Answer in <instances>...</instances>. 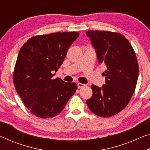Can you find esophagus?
Returning a JSON list of instances; mask_svg holds the SVG:
<instances>
[{
  "mask_svg": "<svg viewBox=\"0 0 150 150\" xmlns=\"http://www.w3.org/2000/svg\"><path fill=\"white\" fill-rule=\"evenodd\" d=\"M77 86H78V88H82V87H84L85 86V84H82V83H80V82H78Z\"/></svg>",
  "mask_w": 150,
  "mask_h": 150,
  "instance_id": "obj_1",
  "label": "esophagus"
}]
</instances>
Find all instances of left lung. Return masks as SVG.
Returning <instances> with one entry per match:
<instances>
[{
	"label": "left lung",
	"mask_w": 150,
	"mask_h": 150,
	"mask_svg": "<svg viewBox=\"0 0 150 150\" xmlns=\"http://www.w3.org/2000/svg\"><path fill=\"white\" fill-rule=\"evenodd\" d=\"M98 63L107 70L105 84H93V96L86 100L90 110L103 117H111L125 109L136 87L139 66L135 52L123 35L109 31H88Z\"/></svg>",
	"instance_id": "obj_1"
}]
</instances>
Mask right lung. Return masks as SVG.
Here are the masks:
<instances>
[{"label":"right lung","instance_id":"right-lung-1","mask_svg":"<svg viewBox=\"0 0 150 150\" xmlns=\"http://www.w3.org/2000/svg\"><path fill=\"white\" fill-rule=\"evenodd\" d=\"M78 36L77 32L38 35L29 39L21 48L13 82L23 102L37 117L51 118L60 113L76 91L75 82L52 78Z\"/></svg>","mask_w":150,"mask_h":150}]
</instances>
